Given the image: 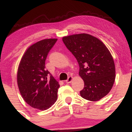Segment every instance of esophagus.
Instances as JSON below:
<instances>
[{"label": "esophagus", "instance_id": "obj_1", "mask_svg": "<svg viewBox=\"0 0 132 132\" xmlns=\"http://www.w3.org/2000/svg\"><path fill=\"white\" fill-rule=\"evenodd\" d=\"M72 79H73V77L69 76V78H68V79L66 81V83H70V82H71V81H72Z\"/></svg>", "mask_w": 132, "mask_h": 132}]
</instances>
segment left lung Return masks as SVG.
I'll return each mask as SVG.
<instances>
[{
    "mask_svg": "<svg viewBox=\"0 0 132 132\" xmlns=\"http://www.w3.org/2000/svg\"><path fill=\"white\" fill-rule=\"evenodd\" d=\"M62 40L79 63V75L84 82L80 91L82 97L97 101L108 94L116 79V67L104 43L87 33L66 36Z\"/></svg>",
    "mask_w": 132,
    "mask_h": 132,
    "instance_id": "1",
    "label": "left lung"
}]
</instances>
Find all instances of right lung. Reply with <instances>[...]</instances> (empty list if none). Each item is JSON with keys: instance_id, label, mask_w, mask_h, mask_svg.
Here are the masks:
<instances>
[{"instance_id": "add662e5", "label": "right lung", "mask_w": 132, "mask_h": 132, "mask_svg": "<svg viewBox=\"0 0 132 132\" xmlns=\"http://www.w3.org/2000/svg\"><path fill=\"white\" fill-rule=\"evenodd\" d=\"M57 38L42 40L26 50L17 70V84L23 99L31 107L45 110L56 101L60 84L45 70V60Z\"/></svg>"}]
</instances>
